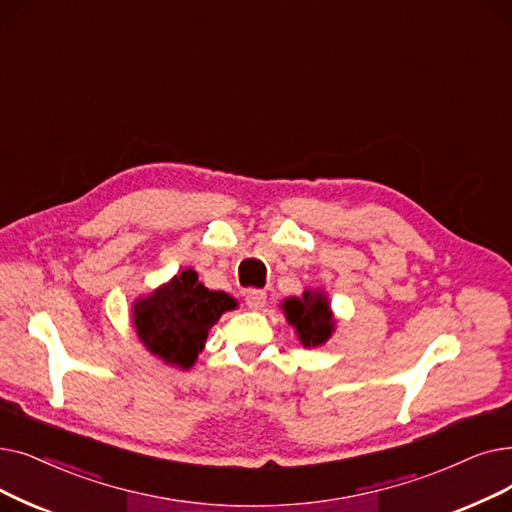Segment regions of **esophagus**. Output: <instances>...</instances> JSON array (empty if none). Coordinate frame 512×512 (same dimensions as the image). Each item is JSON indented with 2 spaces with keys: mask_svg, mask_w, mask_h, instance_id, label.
<instances>
[{
  "mask_svg": "<svg viewBox=\"0 0 512 512\" xmlns=\"http://www.w3.org/2000/svg\"><path fill=\"white\" fill-rule=\"evenodd\" d=\"M265 299H268L265 291H249L247 297H244V301H247L249 309H261L265 305Z\"/></svg>",
  "mask_w": 512,
  "mask_h": 512,
  "instance_id": "34e87169",
  "label": "esophagus"
}]
</instances>
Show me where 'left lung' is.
Returning a JSON list of instances; mask_svg holds the SVG:
<instances>
[{
	"label": "left lung",
	"instance_id": "left-lung-1",
	"mask_svg": "<svg viewBox=\"0 0 512 512\" xmlns=\"http://www.w3.org/2000/svg\"><path fill=\"white\" fill-rule=\"evenodd\" d=\"M282 309L288 324L295 326L303 347L324 345L335 330V318H332L328 297L322 291H305L301 299H284Z\"/></svg>",
	"mask_w": 512,
	"mask_h": 512
}]
</instances>
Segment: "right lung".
<instances>
[{
  "label": "right lung",
  "mask_w": 512,
  "mask_h": 512,
  "mask_svg": "<svg viewBox=\"0 0 512 512\" xmlns=\"http://www.w3.org/2000/svg\"><path fill=\"white\" fill-rule=\"evenodd\" d=\"M236 305L228 293L198 282L194 270H184L133 303V326L152 355L186 370L203 351L211 326Z\"/></svg>",
  "instance_id": "add662e5"
}]
</instances>
